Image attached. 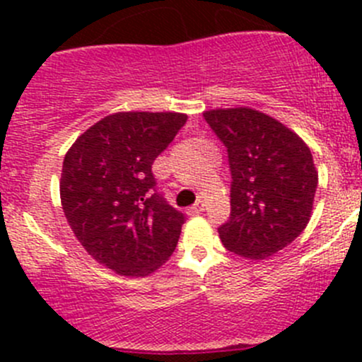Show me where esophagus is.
Wrapping results in <instances>:
<instances>
[{"instance_id": "1", "label": "esophagus", "mask_w": 362, "mask_h": 362, "mask_svg": "<svg viewBox=\"0 0 362 362\" xmlns=\"http://www.w3.org/2000/svg\"><path fill=\"white\" fill-rule=\"evenodd\" d=\"M202 211H203V203L202 202H196L194 204H192V206L187 208L189 215H198V214H202Z\"/></svg>"}]
</instances>
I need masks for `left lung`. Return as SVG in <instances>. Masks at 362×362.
Returning <instances> with one entry per match:
<instances>
[{
  "instance_id": "8db88e82",
  "label": "left lung",
  "mask_w": 362,
  "mask_h": 362,
  "mask_svg": "<svg viewBox=\"0 0 362 362\" xmlns=\"http://www.w3.org/2000/svg\"><path fill=\"white\" fill-rule=\"evenodd\" d=\"M228 148L231 217L218 228L229 252L266 259L303 233L312 217L319 173L305 141L254 108L203 113Z\"/></svg>"
}]
</instances>
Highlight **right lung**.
Listing matches in <instances>:
<instances>
[{"label": "right lung", "mask_w": 362, "mask_h": 362, "mask_svg": "<svg viewBox=\"0 0 362 362\" xmlns=\"http://www.w3.org/2000/svg\"><path fill=\"white\" fill-rule=\"evenodd\" d=\"M185 120L177 112L112 113L64 156V217L87 254L119 275H151L177 247L185 217L156 191L152 164Z\"/></svg>", "instance_id": "add662e5"}]
</instances>
